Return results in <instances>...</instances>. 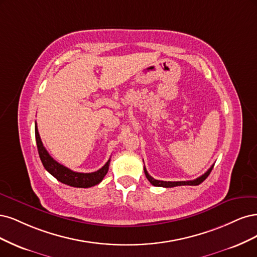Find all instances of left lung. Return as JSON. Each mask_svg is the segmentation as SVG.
Instances as JSON below:
<instances>
[{"label": "left lung", "instance_id": "obj_1", "mask_svg": "<svg viewBox=\"0 0 257 257\" xmlns=\"http://www.w3.org/2000/svg\"><path fill=\"white\" fill-rule=\"evenodd\" d=\"M212 168H213V165H212V167H211L208 171H207L205 174H203L202 176H200V177L194 179V180H188V181H163V180H157V179L153 178V177L150 175V174L147 173L145 167H144V173H145V175H146V178H147L148 180H150V183H151L153 186H155V187L172 188V187H177V186H197V185H200V184L203 183V181H204L207 177H208V175L210 174Z\"/></svg>", "mask_w": 257, "mask_h": 257}]
</instances>
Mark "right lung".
<instances>
[{
	"label": "right lung",
	"instance_id": "add662e5",
	"mask_svg": "<svg viewBox=\"0 0 257 257\" xmlns=\"http://www.w3.org/2000/svg\"><path fill=\"white\" fill-rule=\"evenodd\" d=\"M35 138H36V143L38 148V154L45 169L50 173L53 177H55L57 180L61 181V183L68 185L70 187H76V188H89L95 185H98L106 175L111 159L107 160V162L103 165V167L96 172H93V173L73 172L68 168L64 167V165H62L61 163L55 161L52 157L49 155L43 142H41L36 122H35Z\"/></svg>",
	"mask_w": 257,
	"mask_h": 257
}]
</instances>
